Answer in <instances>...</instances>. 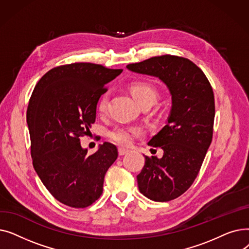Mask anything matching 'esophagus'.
Wrapping results in <instances>:
<instances>
[{
  "label": "esophagus",
  "mask_w": 249,
  "mask_h": 249,
  "mask_svg": "<svg viewBox=\"0 0 249 249\" xmlns=\"http://www.w3.org/2000/svg\"><path fill=\"white\" fill-rule=\"evenodd\" d=\"M118 152H119V155H124L128 152V149H126L124 147H119L118 148Z\"/></svg>",
  "instance_id": "1"
}]
</instances>
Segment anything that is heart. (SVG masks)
Wrapping results in <instances>:
<instances>
[{
  "mask_svg": "<svg viewBox=\"0 0 249 249\" xmlns=\"http://www.w3.org/2000/svg\"><path fill=\"white\" fill-rule=\"evenodd\" d=\"M131 93L139 105L147 102L155 103L158 98V91L148 83L138 82L131 86ZM108 98L107 95H103L97 105V110L99 113H104L107 107ZM143 135V130L139 126H123L117 125L111 129L108 136L109 138L119 145L128 146L131 145L134 139Z\"/></svg>",
  "mask_w": 249,
  "mask_h": 249,
  "instance_id": "obj_1",
  "label": "heart"
}]
</instances>
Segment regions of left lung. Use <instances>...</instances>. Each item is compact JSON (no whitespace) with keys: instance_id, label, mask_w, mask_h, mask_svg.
Segmentation results:
<instances>
[{"instance_id":"8db88e82","label":"left lung","mask_w":249,"mask_h":249,"mask_svg":"<svg viewBox=\"0 0 249 249\" xmlns=\"http://www.w3.org/2000/svg\"><path fill=\"white\" fill-rule=\"evenodd\" d=\"M131 71L159 77L172 95L166 125L148 145L163 150L161 159L145 155L137 176L141 194L168 202L184 194L197 178L213 137L215 100L203 71L188 58L165 54L127 65Z\"/></svg>"}]
</instances>
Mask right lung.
<instances>
[{
    "label": "right lung",
    "instance_id": "add662e5",
    "mask_svg": "<svg viewBox=\"0 0 249 249\" xmlns=\"http://www.w3.org/2000/svg\"><path fill=\"white\" fill-rule=\"evenodd\" d=\"M122 71L90 62L64 64L47 71L33 89L27 109L33 166L49 193L69 207L96 202L105 175L118 158L109 142L88 155L80 138L95 123L106 85Z\"/></svg>",
    "mask_w": 249,
    "mask_h": 249
}]
</instances>
